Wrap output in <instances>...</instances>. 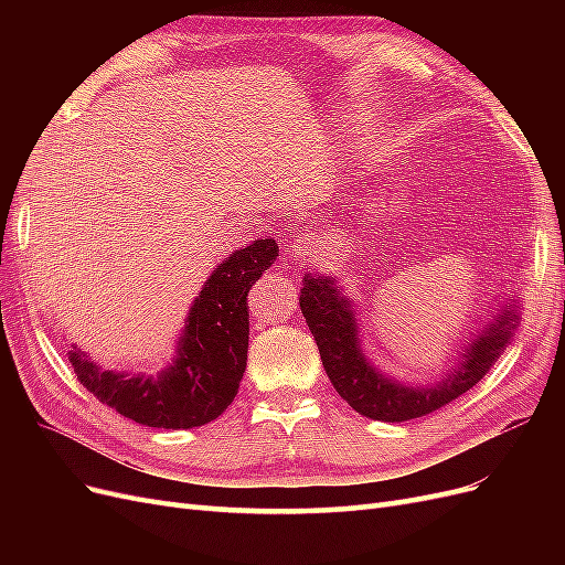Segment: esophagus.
<instances>
[{"instance_id":"1","label":"esophagus","mask_w":565,"mask_h":565,"mask_svg":"<svg viewBox=\"0 0 565 565\" xmlns=\"http://www.w3.org/2000/svg\"><path fill=\"white\" fill-rule=\"evenodd\" d=\"M318 252H320V237L316 233L297 235L292 247H289V256H292V259L299 264L311 262L313 256H318Z\"/></svg>"}]
</instances>
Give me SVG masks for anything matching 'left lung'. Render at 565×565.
<instances>
[{"instance_id":"1","label":"left lung","mask_w":565,"mask_h":565,"mask_svg":"<svg viewBox=\"0 0 565 565\" xmlns=\"http://www.w3.org/2000/svg\"><path fill=\"white\" fill-rule=\"evenodd\" d=\"M299 306L318 344L322 367L339 396L355 413L380 422L417 419L459 398L498 363L519 322V292H514L498 313H492L481 332L461 347L459 358H455L440 382L407 386L372 365L363 351L355 306L339 292L332 276L306 273Z\"/></svg>"}]
</instances>
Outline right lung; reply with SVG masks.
Listing matches in <instances>:
<instances>
[{"label": "right lung", "instance_id": "obj_1", "mask_svg": "<svg viewBox=\"0 0 565 565\" xmlns=\"http://www.w3.org/2000/svg\"><path fill=\"white\" fill-rule=\"evenodd\" d=\"M278 256L273 237L254 241L221 262L200 289L177 341V355L158 377L100 367L77 347L67 353L82 386L143 426L193 429L233 403L247 367V292Z\"/></svg>", "mask_w": 565, "mask_h": 565}]
</instances>
